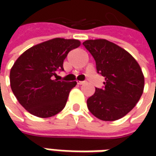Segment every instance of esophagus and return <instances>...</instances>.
<instances>
[{
	"mask_svg": "<svg viewBox=\"0 0 156 156\" xmlns=\"http://www.w3.org/2000/svg\"><path fill=\"white\" fill-rule=\"evenodd\" d=\"M85 83H86V81H78V84H79V85H83V84H85Z\"/></svg>",
	"mask_w": 156,
	"mask_h": 156,
	"instance_id": "obj_1",
	"label": "esophagus"
}]
</instances>
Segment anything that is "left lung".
<instances>
[{
	"mask_svg": "<svg viewBox=\"0 0 156 156\" xmlns=\"http://www.w3.org/2000/svg\"><path fill=\"white\" fill-rule=\"evenodd\" d=\"M83 46L95 61L97 73L104 76V86L95 87L87 101L90 113L101 121L121 119L134 108L144 88V76L129 53L104 39L87 40Z\"/></svg>",
	"mask_w": 156,
	"mask_h": 156,
	"instance_id": "1",
	"label": "left lung"
}]
</instances>
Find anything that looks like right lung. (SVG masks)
Segmentation results:
<instances>
[{
    "mask_svg": "<svg viewBox=\"0 0 156 156\" xmlns=\"http://www.w3.org/2000/svg\"><path fill=\"white\" fill-rule=\"evenodd\" d=\"M78 40L55 38L35 45L19 57L10 70V86L20 104L30 114L48 118L62 110L76 81H57L68 54Z\"/></svg>",
    "mask_w": 156,
    "mask_h": 156,
    "instance_id": "right-lung-1",
    "label": "right lung"
}]
</instances>
